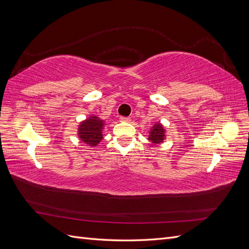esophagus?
<instances>
[{"label": "esophagus", "instance_id": "1", "mask_svg": "<svg viewBox=\"0 0 249 249\" xmlns=\"http://www.w3.org/2000/svg\"><path fill=\"white\" fill-rule=\"evenodd\" d=\"M119 120H120V122H123V123H129V122H130V120H131V118H130V117H124V116H120Z\"/></svg>", "mask_w": 249, "mask_h": 249}]
</instances>
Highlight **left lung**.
I'll use <instances>...</instances> for the list:
<instances>
[{
	"label": "left lung",
	"instance_id": "8db88e82",
	"mask_svg": "<svg viewBox=\"0 0 249 249\" xmlns=\"http://www.w3.org/2000/svg\"><path fill=\"white\" fill-rule=\"evenodd\" d=\"M164 133H165V131L163 129L162 124H156L149 132L148 140L152 141L154 144H159V143L163 142V140L165 138Z\"/></svg>",
	"mask_w": 249,
	"mask_h": 249
}]
</instances>
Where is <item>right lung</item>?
<instances>
[{
	"label": "right lung",
	"mask_w": 249,
	"mask_h": 249,
	"mask_svg": "<svg viewBox=\"0 0 249 249\" xmlns=\"http://www.w3.org/2000/svg\"><path fill=\"white\" fill-rule=\"evenodd\" d=\"M104 122L95 116H91L83 122L79 126L80 139L87 143L88 145L95 146L103 139V126Z\"/></svg>",
	"instance_id": "obj_1"
}]
</instances>
